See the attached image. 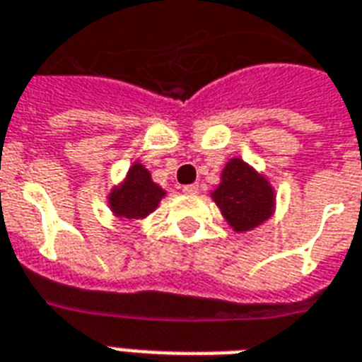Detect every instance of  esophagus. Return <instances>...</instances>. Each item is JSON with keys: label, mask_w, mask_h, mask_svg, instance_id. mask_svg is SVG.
Wrapping results in <instances>:
<instances>
[{"label": "esophagus", "mask_w": 362, "mask_h": 362, "mask_svg": "<svg viewBox=\"0 0 362 362\" xmlns=\"http://www.w3.org/2000/svg\"><path fill=\"white\" fill-rule=\"evenodd\" d=\"M185 194H198V185H187L183 187Z\"/></svg>", "instance_id": "obj_1"}]
</instances>
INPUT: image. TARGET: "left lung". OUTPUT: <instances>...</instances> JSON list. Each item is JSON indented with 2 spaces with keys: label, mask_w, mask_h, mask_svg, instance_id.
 Returning <instances> with one entry per match:
<instances>
[{
  "label": "left lung",
  "mask_w": 362,
  "mask_h": 362,
  "mask_svg": "<svg viewBox=\"0 0 362 362\" xmlns=\"http://www.w3.org/2000/svg\"><path fill=\"white\" fill-rule=\"evenodd\" d=\"M211 200L236 233L254 230L271 219L276 208V192L263 173L243 158H230L221 171Z\"/></svg>",
  "instance_id": "obj_1"
}]
</instances>
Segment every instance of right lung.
I'll return each mask as SVG.
<instances>
[{"label": "right lung", "mask_w": 362, "mask_h": 362, "mask_svg": "<svg viewBox=\"0 0 362 362\" xmlns=\"http://www.w3.org/2000/svg\"><path fill=\"white\" fill-rule=\"evenodd\" d=\"M164 197L165 191L152 181L151 171L141 162H133L124 181L110 189L107 202L112 216L124 221H135L151 216Z\"/></svg>", "instance_id": "obj_1"}]
</instances>
